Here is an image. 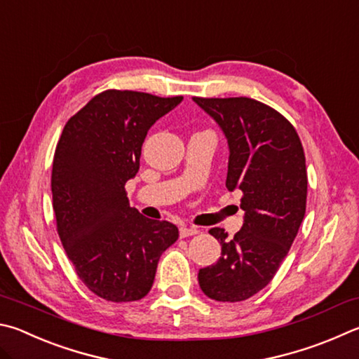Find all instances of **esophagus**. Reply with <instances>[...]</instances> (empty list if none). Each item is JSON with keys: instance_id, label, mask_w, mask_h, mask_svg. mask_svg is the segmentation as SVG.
<instances>
[{"instance_id": "34e87169", "label": "esophagus", "mask_w": 359, "mask_h": 359, "mask_svg": "<svg viewBox=\"0 0 359 359\" xmlns=\"http://www.w3.org/2000/svg\"><path fill=\"white\" fill-rule=\"evenodd\" d=\"M199 233V229L194 226H182L180 227V237L185 238V237H191V236H196Z\"/></svg>"}]
</instances>
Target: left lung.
Returning <instances> with one entry per match:
<instances>
[{
    "label": "left lung",
    "instance_id": "left-lung-1",
    "mask_svg": "<svg viewBox=\"0 0 359 359\" xmlns=\"http://www.w3.org/2000/svg\"><path fill=\"white\" fill-rule=\"evenodd\" d=\"M193 100L223 128L231 152L226 187L242 191L245 210L233 238L221 227L208 231L221 243V256L199 270V285L217 302H243L276 275L304 218V151L295 127L262 102L250 97Z\"/></svg>",
    "mask_w": 359,
    "mask_h": 359
}]
</instances>
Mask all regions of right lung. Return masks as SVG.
Returning <instances> with one entry per match:
<instances>
[{
    "instance_id": "add662e5",
    "label": "right lung",
    "mask_w": 359,
    "mask_h": 359,
    "mask_svg": "<svg viewBox=\"0 0 359 359\" xmlns=\"http://www.w3.org/2000/svg\"><path fill=\"white\" fill-rule=\"evenodd\" d=\"M182 99L103 90L70 117L57 141L51 169L56 231L78 278L107 302L144 298L161 252L179 238L172 223L130 207L126 184L138 172L149 128Z\"/></svg>"
}]
</instances>
